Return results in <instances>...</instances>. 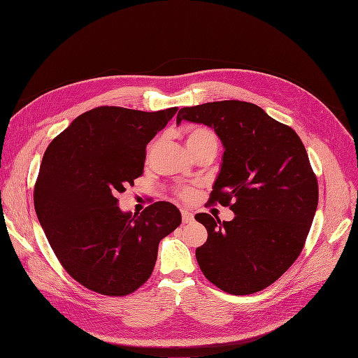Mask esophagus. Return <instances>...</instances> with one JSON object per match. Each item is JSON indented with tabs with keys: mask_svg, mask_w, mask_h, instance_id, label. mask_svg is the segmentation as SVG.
Wrapping results in <instances>:
<instances>
[{
	"mask_svg": "<svg viewBox=\"0 0 358 358\" xmlns=\"http://www.w3.org/2000/svg\"><path fill=\"white\" fill-rule=\"evenodd\" d=\"M181 216H182V223H192L194 222V215L189 210H181Z\"/></svg>",
	"mask_w": 358,
	"mask_h": 358,
	"instance_id": "esophagus-1",
	"label": "esophagus"
}]
</instances>
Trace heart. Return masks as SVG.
<instances>
[{"mask_svg": "<svg viewBox=\"0 0 358 358\" xmlns=\"http://www.w3.org/2000/svg\"><path fill=\"white\" fill-rule=\"evenodd\" d=\"M209 139H215V135L210 130L204 129V127H196V129H192L189 134L185 135V145H187V148L192 149ZM193 196H194V192L192 189H182L180 192V197L182 200H192Z\"/></svg>", "mask_w": 358, "mask_h": 358, "instance_id": "b5f03b06", "label": "heart"}]
</instances>
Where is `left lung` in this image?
<instances>
[{"label": "left lung", "instance_id": "left-lung-1", "mask_svg": "<svg viewBox=\"0 0 358 358\" xmlns=\"http://www.w3.org/2000/svg\"><path fill=\"white\" fill-rule=\"evenodd\" d=\"M181 120L209 126L220 139L224 152L209 203L235 213L231 222L196 215L208 229L196 250L200 270L231 294L266 289L299 257L316 212L317 181L302 141L247 101L184 107Z\"/></svg>", "mask_w": 358, "mask_h": 358}]
</instances>
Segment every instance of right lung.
<instances>
[{"mask_svg":"<svg viewBox=\"0 0 358 358\" xmlns=\"http://www.w3.org/2000/svg\"><path fill=\"white\" fill-rule=\"evenodd\" d=\"M177 110L92 108L46 149L34 185L36 215L64 268L92 292H135L152 274L159 241L180 227L171 203L157 201L131 216L117 200L142 176L146 145Z\"/></svg>","mask_w":358,"mask_h":358,"instance_id":"1","label":"right lung"}]
</instances>
